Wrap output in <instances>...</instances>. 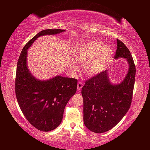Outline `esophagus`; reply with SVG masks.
I'll use <instances>...</instances> for the list:
<instances>
[{
    "mask_svg": "<svg viewBox=\"0 0 150 150\" xmlns=\"http://www.w3.org/2000/svg\"><path fill=\"white\" fill-rule=\"evenodd\" d=\"M82 87H83V83H82L81 81H79V82H78V84H77L78 91H80V90L82 89Z\"/></svg>",
    "mask_w": 150,
    "mask_h": 150,
    "instance_id": "obj_1",
    "label": "esophagus"
}]
</instances>
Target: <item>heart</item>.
<instances>
[{"label": "heart", "instance_id": "b5f03b06", "mask_svg": "<svg viewBox=\"0 0 150 150\" xmlns=\"http://www.w3.org/2000/svg\"><path fill=\"white\" fill-rule=\"evenodd\" d=\"M111 50L104 47L99 41H93L81 47L76 52V59L84 63V71L87 75L93 76L101 72L107 65L111 57ZM75 67V65H72Z\"/></svg>", "mask_w": 150, "mask_h": 150}]
</instances>
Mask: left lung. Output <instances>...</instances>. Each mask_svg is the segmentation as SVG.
<instances>
[{"label":"left lung","instance_id":"8db88e82","mask_svg":"<svg viewBox=\"0 0 150 150\" xmlns=\"http://www.w3.org/2000/svg\"><path fill=\"white\" fill-rule=\"evenodd\" d=\"M115 58L127 59L129 70L120 85H111L107 72L102 71L85 82L82 88L83 120L92 132L102 133L110 130L122 120L132 103L136 67L130 50L117 40Z\"/></svg>","mask_w":150,"mask_h":150}]
</instances>
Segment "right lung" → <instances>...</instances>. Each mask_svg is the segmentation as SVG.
<instances>
[{"mask_svg": "<svg viewBox=\"0 0 150 150\" xmlns=\"http://www.w3.org/2000/svg\"><path fill=\"white\" fill-rule=\"evenodd\" d=\"M63 31L58 28L42 30L26 43L17 63L15 90L18 104L28 122L44 132L61 124L65 106L76 91L77 79L57 76L46 81L36 80L28 70L27 49L39 37Z\"/></svg>", "mask_w": 150, "mask_h": 150, "instance_id": "obj_1", "label": "right lung"}]
</instances>
